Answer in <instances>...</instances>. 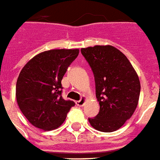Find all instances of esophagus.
Wrapping results in <instances>:
<instances>
[{"label": "esophagus", "mask_w": 160, "mask_h": 160, "mask_svg": "<svg viewBox=\"0 0 160 160\" xmlns=\"http://www.w3.org/2000/svg\"><path fill=\"white\" fill-rule=\"evenodd\" d=\"M85 102H86V98H85V97H82L79 101L76 102V105H78V106H83L84 103H85Z\"/></svg>", "instance_id": "1"}]
</instances>
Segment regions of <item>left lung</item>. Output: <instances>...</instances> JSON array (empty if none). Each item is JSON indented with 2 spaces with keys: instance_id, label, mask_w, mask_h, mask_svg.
I'll return each instance as SVG.
<instances>
[{
  "instance_id": "obj_1",
  "label": "left lung",
  "mask_w": 160,
  "mask_h": 160,
  "mask_svg": "<svg viewBox=\"0 0 160 160\" xmlns=\"http://www.w3.org/2000/svg\"><path fill=\"white\" fill-rule=\"evenodd\" d=\"M80 52L93 72L100 105L98 115L88 120L99 131H116L137 108L141 92L139 78L128 58L112 46H95Z\"/></svg>"
}]
</instances>
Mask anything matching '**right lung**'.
Instances as JSON below:
<instances>
[{
    "label": "right lung",
    "mask_w": 160,
    "mask_h": 160,
    "mask_svg": "<svg viewBox=\"0 0 160 160\" xmlns=\"http://www.w3.org/2000/svg\"><path fill=\"white\" fill-rule=\"evenodd\" d=\"M78 55V49L47 51L34 57L21 70L16 98L21 112L34 126L44 131L58 128L75 105L62 98L61 82Z\"/></svg>",
    "instance_id": "obj_1"
}]
</instances>
